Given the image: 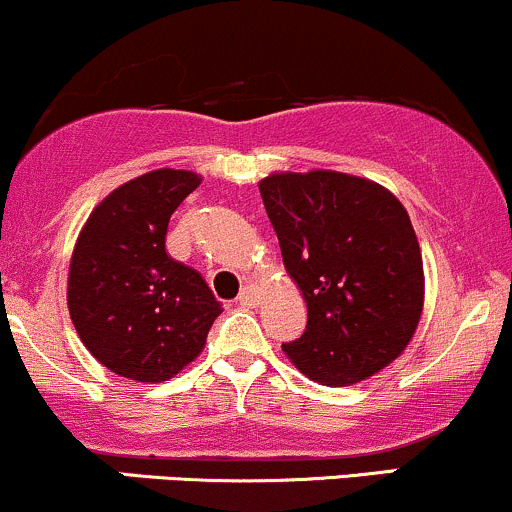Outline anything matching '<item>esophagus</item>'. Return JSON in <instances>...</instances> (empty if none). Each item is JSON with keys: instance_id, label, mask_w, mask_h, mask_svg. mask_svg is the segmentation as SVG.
<instances>
[{"instance_id": "esophagus-1", "label": "esophagus", "mask_w": 512, "mask_h": 512, "mask_svg": "<svg viewBox=\"0 0 512 512\" xmlns=\"http://www.w3.org/2000/svg\"><path fill=\"white\" fill-rule=\"evenodd\" d=\"M238 303L245 305V308H252V305L260 303V291H257L255 286H243V291H240L238 296Z\"/></svg>"}]
</instances>
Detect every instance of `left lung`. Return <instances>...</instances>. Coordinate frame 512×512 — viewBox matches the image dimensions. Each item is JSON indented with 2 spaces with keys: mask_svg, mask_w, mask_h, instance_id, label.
<instances>
[{
  "mask_svg": "<svg viewBox=\"0 0 512 512\" xmlns=\"http://www.w3.org/2000/svg\"><path fill=\"white\" fill-rule=\"evenodd\" d=\"M260 195L308 303L305 332L281 344L296 368L344 387L395 361L424 308L419 240L399 199L334 170L269 175Z\"/></svg>",
  "mask_w": 512,
  "mask_h": 512,
  "instance_id": "obj_1",
  "label": "left lung"
}]
</instances>
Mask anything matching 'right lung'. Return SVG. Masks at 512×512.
I'll use <instances>...</instances> for the list:
<instances>
[{"mask_svg":"<svg viewBox=\"0 0 512 512\" xmlns=\"http://www.w3.org/2000/svg\"><path fill=\"white\" fill-rule=\"evenodd\" d=\"M197 185L187 170L139 175L93 209L76 240L69 315L86 349L122 378H173L223 310L202 274L166 252L170 216Z\"/></svg>","mask_w":512,"mask_h":512,"instance_id":"1","label":"right lung"}]
</instances>
